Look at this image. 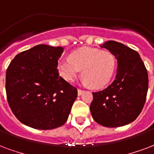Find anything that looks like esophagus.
Segmentation results:
<instances>
[{
  "label": "esophagus",
  "mask_w": 154,
  "mask_h": 154,
  "mask_svg": "<svg viewBox=\"0 0 154 154\" xmlns=\"http://www.w3.org/2000/svg\"><path fill=\"white\" fill-rule=\"evenodd\" d=\"M83 92H84V90L80 89V88H79L78 89V95L79 96H80V95L83 94Z\"/></svg>",
  "instance_id": "34e87169"
}]
</instances>
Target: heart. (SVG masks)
I'll use <instances>...</instances> for the list:
<instances>
[{"label": "heart", "instance_id": "b5f03b06", "mask_svg": "<svg viewBox=\"0 0 154 154\" xmlns=\"http://www.w3.org/2000/svg\"><path fill=\"white\" fill-rule=\"evenodd\" d=\"M115 68V58L109 51L83 48L74 52L70 58L58 61L57 69L62 78L73 82L82 69L84 82L92 88L105 86L111 79Z\"/></svg>", "mask_w": 154, "mask_h": 154}]
</instances>
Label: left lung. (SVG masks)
I'll return each instance as SVG.
<instances>
[{
    "mask_svg": "<svg viewBox=\"0 0 154 154\" xmlns=\"http://www.w3.org/2000/svg\"><path fill=\"white\" fill-rule=\"evenodd\" d=\"M118 61L115 79L107 88L92 92L90 111L93 119L104 127L127 125L139 116L144 107L149 76L136 51L119 42L109 40L100 46Z\"/></svg>",
    "mask_w": 154,
    "mask_h": 154,
    "instance_id": "left-lung-1",
    "label": "left lung"
}]
</instances>
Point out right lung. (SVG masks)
<instances>
[{
    "mask_svg": "<svg viewBox=\"0 0 154 154\" xmlns=\"http://www.w3.org/2000/svg\"><path fill=\"white\" fill-rule=\"evenodd\" d=\"M62 53V47L39 45L17 54L7 68V100L25 125L50 130L66 122L78 92L57 69Z\"/></svg>",
    "mask_w": 154,
    "mask_h": 154,
    "instance_id": "obj_1",
    "label": "right lung"
}]
</instances>
